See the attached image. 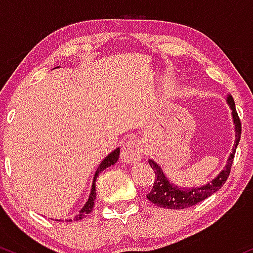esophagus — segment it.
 <instances>
[{"label":"esophagus","instance_id":"obj_1","mask_svg":"<svg viewBox=\"0 0 253 253\" xmlns=\"http://www.w3.org/2000/svg\"><path fill=\"white\" fill-rule=\"evenodd\" d=\"M143 157V149L135 140H126L122 144L121 159L124 163H137Z\"/></svg>","mask_w":253,"mask_h":253}]
</instances>
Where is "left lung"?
<instances>
[{"mask_svg":"<svg viewBox=\"0 0 253 253\" xmlns=\"http://www.w3.org/2000/svg\"><path fill=\"white\" fill-rule=\"evenodd\" d=\"M229 106L232 109V116H233V121L235 124V144L232 150L231 155H229L227 165L225 169L220 172V174L215 178L211 183L206 184V185L200 186V188H191V189H180L177 185H173L169 183V179L165 177L163 169L157 163L153 160H149L148 163L153 171L155 173V179L153 188L150 192L147 195V198L155 206L163 207L167 209H185L190 207L195 206V204L202 202V201L208 198L209 196L220 190L226 183L227 178H228L229 173H231V167L233 164V159L235 155V149H237L238 143L240 141L241 136V122L239 116H238L237 110H235V104L233 98L228 95L227 98Z\"/></svg>","mask_w":253,"mask_h":253,"instance_id":"1","label":"left lung"}]
</instances>
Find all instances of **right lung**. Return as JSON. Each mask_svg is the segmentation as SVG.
<instances>
[{
  "mask_svg": "<svg viewBox=\"0 0 253 253\" xmlns=\"http://www.w3.org/2000/svg\"><path fill=\"white\" fill-rule=\"evenodd\" d=\"M118 158H119V148L115 149L112 153H110V154L107 155V157L105 158L103 161H101V164L99 165L98 169H96V172H95L94 179H93V185H92V190H90L88 201H87L86 204H84V208H82L81 211H79V214L73 218L74 221H79V220H81V218L86 217L87 215H88L89 212L93 211V207H94V201H95V197H96V190H95L96 177H98L99 173L103 171V169H107V167H110L111 165H115L116 163H117ZM73 220H72V218H69V220H67V221H73Z\"/></svg>",
  "mask_w": 253,
  "mask_h": 253,
  "instance_id": "obj_1",
  "label": "right lung"
}]
</instances>
